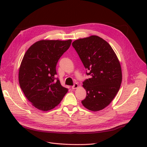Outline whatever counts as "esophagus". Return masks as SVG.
Returning a JSON list of instances; mask_svg holds the SVG:
<instances>
[{
    "mask_svg": "<svg viewBox=\"0 0 147 147\" xmlns=\"http://www.w3.org/2000/svg\"><path fill=\"white\" fill-rule=\"evenodd\" d=\"M78 87V84L77 83H75L72 86V90H75V89H77Z\"/></svg>",
    "mask_w": 147,
    "mask_h": 147,
    "instance_id": "1",
    "label": "esophagus"
}]
</instances>
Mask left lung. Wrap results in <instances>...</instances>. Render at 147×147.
Instances as JSON below:
<instances>
[{
	"instance_id": "1",
	"label": "left lung",
	"mask_w": 147,
	"mask_h": 147,
	"mask_svg": "<svg viewBox=\"0 0 147 147\" xmlns=\"http://www.w3.org/2000/svg\"><path fill=\"white\" fill-rule=\"evenodd\" d=\"M72 46L91 77L83 82L86 97L82 103L94 112L104 109L121 86L122 72L118 57L109 43L97 35L76 40Z\"/></svg>"
}]
</instances>
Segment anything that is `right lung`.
<instances>
[{
  "label": "right lung",
  "mask_w": 147,
  "mask_h": 147,
  "mask_svg": "<svg viewBox=\"0 0 147 147\" xmlns=\"http://www.w3.org/2000/svg\"><path fill=\"white\" fill-rule=\"evenodd\" d=\"M72 40H42L31 45L22 60L19 83L26 98L35 108L48 111L58 105L68 91L61 84L56 67Z\"/></svg>",
  "instance_id": "1"
}]
</instances>
